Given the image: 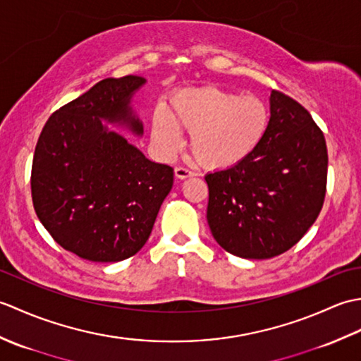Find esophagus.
Here are the masks:
<instances>
[{"mask_svg":"<svg viewBox=\"0 0 361 361\" xmlns=\"http://www.w3.org/2000/svg\"><path fill=\"white\" fill-rule=\"evenodd\" d=\"M175 176L178 180H186L189 176H194V172L186 167H175Z\"/></svg>","mask_w":361,"mask_h":361,"instance_id":"34e87169","label":"esophagus"}]
</instances>
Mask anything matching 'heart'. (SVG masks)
I'll list each match as a JSON object with an SVG mask.
<instances>
[{
  "label": "heart",
  "instance_id": "b5f03b06",
  "mask_svg": "<svg viewBox=\"0 0 361 361\" xmlns=\"http://www.w3.org/2000/svg\"><path fill=\"white\" fill-rule=\"evenodd\" d=\"M270 127V110L256 96H239L216 87L181 90L169 99L166 113L152 118V140L163 153L181 145L206 169H228L251 157Z\"/></svg>",
  "mask_w": 361,
  "mask_h": 361
}]
</instances>
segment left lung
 Segmentation results:
<instances>
[{"label": "left lung", "instance_id": "8db88e82", "mask_svg": "<svg viewBox=\"0 0 361 361\" xmlns=\"http://www.w3.org/2000/svg\"><path fill=\"white\" fill-rule=\"evenodd\" d=\"M204 180L206 219L220 247L243 259L279 256L301 240L323 208L324 135L301 104L273 90L262 144L242 163Z\"/></svg>", "mask_w": 361, "mask_h": 361}]
</instances>
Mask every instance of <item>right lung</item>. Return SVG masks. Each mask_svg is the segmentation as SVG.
Here are the masks:
<instances>
[{
	"label": "right lung",
	"mask_w": 361,
	"mask_h": 361,
	"mask_svg": "<svg viewBox=\"0 0 361 361\" xmlns=\"http://www.w3.org/2000/svg\"><path fill=\"white\" fill-rule=\"evenodd\" d=\"M140 75L104 79L46 122L30 190L38 220L66 251L91 262H119L147 242L173 185V169L153 163L104 122L142 136L132 97Z\"/></svg>",
	"instance_id": "right-lung-1"
}]
</instances>
